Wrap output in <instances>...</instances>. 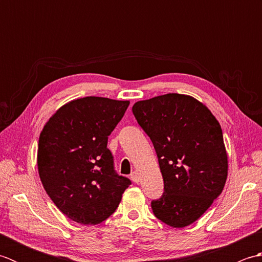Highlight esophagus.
<instances>
[{
    "mask_svg": "<svg viewBox=\"0 0 262 262\" xmlns=\"http://www.w3.org/2000/svg\"><path fill=\"white\" fill-rule=\"evenodd\" d=\"M130 179L134 181V182H140V174L137 173L136 171L133 172V173L130 174Z\"/></svg>",
    "mask_w": 262,
    "mask_h": 262,
    "instance_id": "esophagus-1",
    "label": "esophagus"
}]
</instances>
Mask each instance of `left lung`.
Here are the masks:
<instances>
[{"label": "left lung", "mask_w": 262, "mask_h": 262, "mask_svg": "<svg viewBox=\"0 0 262 262\" xmlns=\"http://www.w3.org/2000/svg\"><path fill=\"white\" fill-rule=\"evenodd\" d=\"M133 114L151 138L164 181L162 197L151 204L155 217L176 229L192 224L226 182L220 122L204 103L179 93L137 101Z\"/></svg>", "instance_id": "8db88e82"}]
</instances>
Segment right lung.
<instances>
[{
    "instance_id": "add662e5",
    "label": "right lung",
    "mask_w": 262,
    "mask_h": 262,
    "mask_svg": "<svg viewBox=\"0 0 262 262\" xmlns=\"http://www.w3.org/2000/svg\"><path fill=\"white\" fill-rule=\"evenodd\" d=\"M129 101L85 97L62 105L39 136L38 173L57 208L72 221L97 225L114 214L128 178L114 170L108 136Z\"/></svg>"
}]
</instances>
